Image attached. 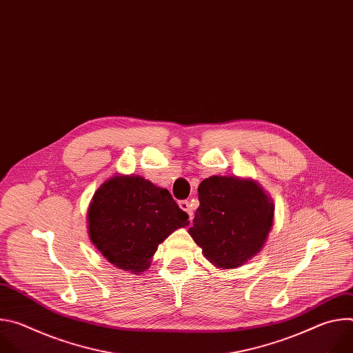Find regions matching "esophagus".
<instances>
[{"mask_svg":"<svg viewBox=\"0 0 353 353\" xmlns=\"http://www.w3.org/2000/svg\"><path fill=\"white\" fill-rule=\"evenodd\" d=\"M179 207H180L183 211H185V212L188 214V216H190V218H192V214H194V211H192V207H191V204L188 203L187 199H183V201H180V203H179Z\"/></svg>","mask_w":353,"mask_h":353,"instance_id":"obj_1","label":"esophagus"}]
</instances>
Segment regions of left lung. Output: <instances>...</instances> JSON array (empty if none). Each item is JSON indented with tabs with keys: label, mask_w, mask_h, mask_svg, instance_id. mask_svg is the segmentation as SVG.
I'll list each match as a JSON object with an SVG mask.
<instances>
[{
	"label": "left lung",
	"mask_w": 353,
	"mask_h": 353,
	"mask_svg": "<svg viewBox=\"0 0 353 353\" xmlns=\"http://www.w3.org/2000/svg\"><path fill=\"white\" fill-rule=\"evenodd\" d=\"M199 207L188 233L218 268H237L256 257L274 223V203L250 179L212 176L198 187Z\"/></svg>",
	"instance_id": "left-lung-1"
}]
</instances>
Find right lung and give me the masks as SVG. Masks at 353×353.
Instances as JSON below:
<instances>
[{"instance_id":"right-lung-1","label":"right lung","mask_w":353,"mask_h":353,"mask_svg":"<svg viewBox=\"0 0 353 353\" xmlns=\"http://www.w3.org/2000/svg\"><path fill=\"white\" fill-rule=\"evenodd\" d=\"M188 225L166 188L134 174L106 180L88 210L90 241L110 264L131 274L146 271L158 245Z\"/></svg>"}]
</instances>
